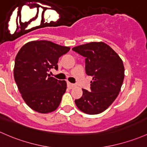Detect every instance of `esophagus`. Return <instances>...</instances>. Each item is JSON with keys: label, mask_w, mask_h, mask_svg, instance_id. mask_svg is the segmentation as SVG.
Listing matches in <instances>:
<instances>
[{"label": "esophagus", "mask_w": 147, "mask_h": 147, "mask_svg": "<svg viewBox=\"0 0 147 147\" xmlns=\"http://www.w3.org/2000/svg\"><path fill=\"white\" fill-rule=\"evenodd\" d=\"M67 87H68L69 88H74V87L75 86V85L74 84H72V83H70V82H67Z\"/></svg>", "instance_id": "esophagus-1"}]
</instances>
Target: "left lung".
I'll list each match as a JSON object with an SVG mask.
<instances>
[{"label":"left lung","instance_id":"left-lung-1","mask_svg":"<svg viewBox=\"0 0 147 147\" xmlns=\"http://www.w3.org/2000/svg\"><path fill=\"white\" fill-rule=\"evenodd\" d=\"M72 50L85 57L86 72L93 77L91 91L82 88V96L75 100L77 107L88 114L104 112L121 91L125 71L123 61L109 45L102 42L80 45Z\"/></svg>","mask_w":147,"mask_h":147}]
</instances>
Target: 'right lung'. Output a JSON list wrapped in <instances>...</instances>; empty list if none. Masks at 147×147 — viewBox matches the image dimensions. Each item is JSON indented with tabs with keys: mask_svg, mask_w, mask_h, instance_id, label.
<instances>
[{
	"mask_svg": "<svg viewBox=\"0 0 147 147\" xmlns=\"http://www.w3.org/2000/svg\"><path fill=\"white\" fill-rule=\"evenodd\" d=\"M70 48L47 40L26 43L15 58L14 77L27 105L42 114L56 110L67 88L65 80L50 77L49 70L58 69L59 59Z\"/></svg>",
	"mask_w": 147,
	"mask_h": 147,
	"instance_id": "add662e5",
	"label": "right lung"
}]
</instances>
